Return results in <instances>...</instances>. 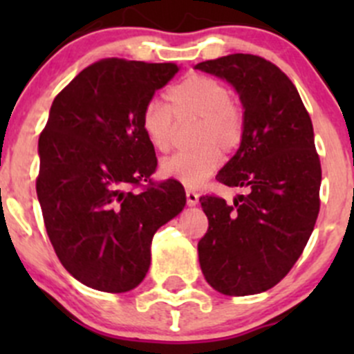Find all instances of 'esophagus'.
Listing matches in <instances>:
<instances>
[{
    "label": "esophagus",
    "mask_w": 354,
    "mask_h": 354,
    "mask_svg": "<svg viewBox=\"0 0 354 354\" xmlns=\"http://www.w3.org/2000/svg\"><path fill=\"white\" fill-rule=\"evenodd\" d=\"M187 203L190 207L198 203V194L195 190H192V188H187Z\"/></svg>",
    "instance_id": "obj_1"
}]
</instances>
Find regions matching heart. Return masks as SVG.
Masks as SVG:
<instances>
[{
  "mask_svg": "<svg viewBox=\"0 0 354 354\" xmlns=\"http://www.w3.org/2000/svg\"><path fill=\"white\" fill-rule=\"evenodd\" d=\"M167 106L149 102L142 113V130L157 152H167L176 137V121L197 120L192 144L197 147L178 152L160 164V173L185 187L202 185L219 167L224 152H233L243 140L245 116L231 101V91L209 75H188L166 91Z\"/></svg>",
  "mask_w": 354,
  "mask_h": 354,
  "instance_id": "b5f03b06",
  "label": "heart"
}]
</instances>
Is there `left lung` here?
<instances>
[{
    "mask_svg": "<svg viewBox=\"0 0 354 354\" xmlns=\"http://www.w3.org/2000/svg\"><path fill=\"white\" fill-rule=\"evenodd\" d=\"M195 68L240 94L243 140L216 180L248 188L231 205L216 195L200 197L209 219L198 241L200 267L223 295H257L292 269L319 216L322 167L312 120L288 75L260 56L236 53Z\"/></svg>",
    "mask_w": 354,
    "mask_h": 354,
    "instance_id": "obj_1",
    "label": "left lung"
}]
</instances>
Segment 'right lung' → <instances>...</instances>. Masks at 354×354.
<instances>
[{
    "mask_svg": "<svg viewBox=\"0 0 354 354\" xmlns=\"http://www.w3.org/2000/svg\"><path fill=\"white\" fill-rule=\"evenodd\" d=\"M176 73L174 63L106 58L53 101L35 190L59 262L85 286L137 288L156 231L187 203L180 181L151 178L157 157L142 130L144 108Z\"/></svg>",
    "mask_w": 354,
    "mask_h": 354,
    "instance_id": "add662e5",
    "label": "right lung"
}]
</instances>
